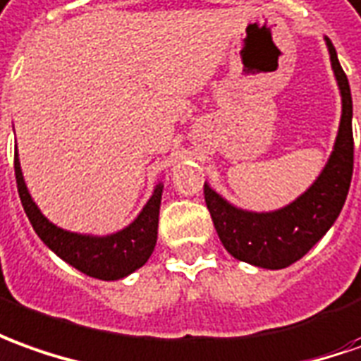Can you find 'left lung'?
<instances>
[{"label": "left lung", "mask_w": 361, "mask_h": 361, "mask_svg": "<svg viewBox=\"0 0 361 361\" xmlns=\"http://www.w3.org/2000/svg\"><path fill=\"white\" fill-rule=\"evenodd\" d=\"M332 71L342 96V119L334 151L307 192L273 212H250L230 204L204 183V200L220 242L235 259L263 269H283L299 261L332 228L346 202L354 171L352 94L336 49L326 39Z\"/></svg>", "instance_id": "1"}]
</instances>
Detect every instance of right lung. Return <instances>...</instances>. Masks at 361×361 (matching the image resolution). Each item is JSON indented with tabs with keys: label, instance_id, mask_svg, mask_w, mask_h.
Returning a JSON list of instances; mask_svg holds the SVG:
<instances>
[{
	"label": "right lung",
	"instance_id": "1",
	"mask_svg": "<svg viewBox=\"0 0 361 361\" xmlns=\"http://www.w3.org/2000/svg\"><path fill=\"white\" fill-rule=\"evenodd\" d=\"M15 178H17V190L23 210L37 235L43 240L49 250H52L68 265L82 271L84 275L102 281L123 279L129 273L143 267L155 250L159 208L163 195L161 183L155 186L147 204L143 206V210L128 228L109 235H86V233L62 230L44 218L27 190L17 153H15Z\"/></svg>",
	"mask_w": 361,
	"mask_h": 361
}]
</instances>
